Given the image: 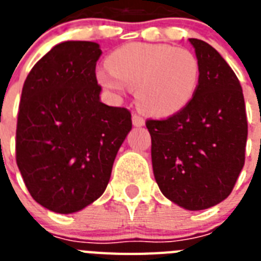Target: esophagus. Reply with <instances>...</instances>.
I'll list each match as a JSON object with an SVG mask.
<instances>
[{
    "mask_svg": "<svg viewBox=\"0 0 261 261\" xmlns=\"http://www.w3.org/2000/svg\"><path fill=\"white\" fill-rule=\"evenodd\" d=\"M133 124L137 127H141L145 124V119L142 118V116H139V115L134 114L133 115Z\"/></svg>",
    "mask_w": 261,
    "mask_h": 261,
    "instance_id": "1",
    "label": "esophagus"
}]
</instances>
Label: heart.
Wrapping results in <instances>:
<instances>
[{
  "mask_svg": "<svg viewBox=\"0 0 261 261\" xmlns=\"http://www.w3.org/2000/svg\"><path fill=\"white\" fill-rule=\"evenodd\" d=\"M200 79V65L194 53L171 44L128 43L108 58V67L97 71L102 88L124 93L135 89L143 112L168 116L192 100Z\"/></svg>",
  "mask_w": 261,
  "mask_h": 261,
  "instance_id": "b5f03b06",
  "label": "heart"
}]
</instances>
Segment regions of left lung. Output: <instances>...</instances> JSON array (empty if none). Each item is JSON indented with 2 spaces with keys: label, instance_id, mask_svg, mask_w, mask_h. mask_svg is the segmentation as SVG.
<instances>
[{
  "label": "left lung",
  "instance_id": "left-lung-1",
  "mask_svg": "<svg viewBox=\"0 0 261 261\" xmlns=\"http://www.w3.org/2000/svg\"><path fill=\"white\" fill-rule=\"evenodd\" d=\"M200 65L194 97L161 120L149 119L155 181L169 200L204 210L230 195L245 163L248 122L243 88L208 43L190 39Z\"/></svg>",
  "mask_w": 261,
  "mask_h": 261
}]
</instances>
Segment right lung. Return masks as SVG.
<instances>
[{
    "mask_svg": "<svg viewBox=\"0 0 261 261\" xmlns=\"http://www.w3.org/2000/svg\"><path fill=\"white\" fill-rule=\"evenodd\" d=\"M94 42H63L27 75L18 106L16 163L31 196L59 214L83 210L110 181L131 112L100 101Z\"/></svg>",
    "mask_w": 261,
    "mask_h": 261,
    "instance_id": "1",
    "label": "right lung"
}]
</instances>
